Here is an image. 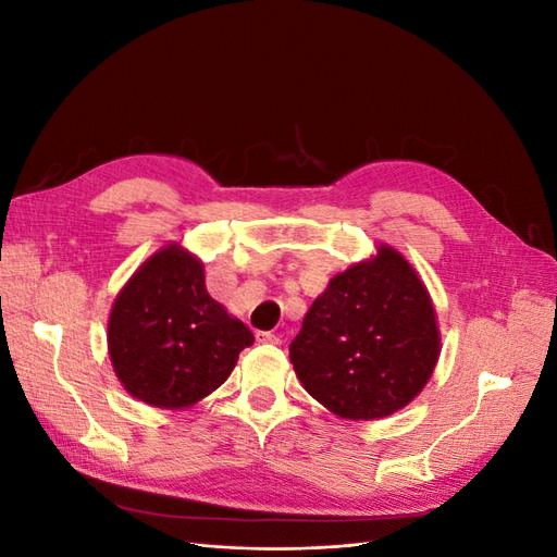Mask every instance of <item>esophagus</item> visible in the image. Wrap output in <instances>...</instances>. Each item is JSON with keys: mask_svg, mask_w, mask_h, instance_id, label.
Returning <instances> with one entry per match:
<instances>
[{"mask_svg": "<svg viewBox=\"0 0 557 557\" xmlns=\"http://www.w3.org/2000/svg\"><path fill=\"white\" fill-rule=\"evenodd\" d=\"M256 339H258L260 344H281V339H278V336H276L274 332H264V330L256 332Z\"/></svg>", "mask_w": 557, "mask_h": 557, "instance_id": "34e87169", "label": "esophagus"}]
</instances>
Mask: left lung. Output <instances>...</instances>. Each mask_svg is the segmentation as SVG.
Listing matches in <instances>:
<instances>
[{
	"mask_svg": "<svg viewBox=\"0 0 557 557\" xmlns=\"http://www.w3.org/2000/svg\"><path fill=\"white\" fill-rule=\"evenodd\" d=\"M436 358L432 299L391 246L334 276L290 344L307 393L350 420L385 418L407 407L430 381Z\"/></svg>",
	"mask_w": 557,
	"mask_h": 557,
	"instance_id": "left-lung-1",
	"label": "left lung"
}]
</instances>
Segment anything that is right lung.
Listing matches in <instances>:
<instances>
[{"label":"right lung","mask_w":557,"mask_h":557,"mask_svg":"<svg viewBox=\"0 0 557 557\" xmlns=\"http://www.w3.org/2000/svg\"><path fill=\"white\" fill-rule=\"evenodd\" d=\"M256 336L207 293L205 267L166 246L134 274L109 318V356L125 391L183 409L225 383Z\"/></svg>","instance_id":"1"}]
</instances>
